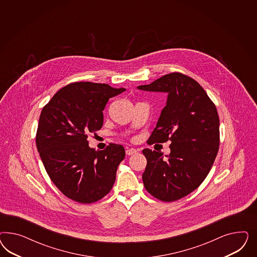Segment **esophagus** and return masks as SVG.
Returning <instances> with one entry per match:
<instances>
[{"mask_svg": "<svg viewBox=\"0 0 257 257\" xmlns=\"http://www.w3.org/2000/svg\"><path fill=\"white\" fill-rule=\"evenodd\" d=\"M125 153H126V155L127 156H133V155H136L137 153H138V151L136 150V149L134 148H126V150H125Z\"/></svg>", "mask_w": 257, "mask_h": 257, "instance_id": "esophagus-1", "label": "esophagus"}]
</instances>
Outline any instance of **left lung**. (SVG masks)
<instances>
[{
    "mask_svg": "<svg viewBox=\"0 0 257 257\" xmlns=\"http://www.w3.org/2000/svg\"><path fill=\"white\" fill-rule=\"evenodd\" d=\"M145 91L168 93L150 143L171 140V154L144 149L147 166L142 174L150 194L163 202H173L191 193L209 173L219 146L218 111L194 79L172 72L150 85Z\"/></svg>",
    "mask_w": 257,
    "mask_h": 257,
    "instance_id": "left-lung-1",
    "label": "left lung"
}]
</instances>
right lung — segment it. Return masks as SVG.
Wrapping results in <instances>:
<instances>
[{
    "label": "right lung",
    "mask_w": 257,
    "mask_h": 257,
    "mask_svg": "<svg viewBox=\"0 0 257 257\" xmlns=\"http://www.w3.org/2000/svg\"><path fill=\"white\" fill-rule=\"evenodd\" d=\"M126 89L76 82L64 86L43 107L36 143L49 177L71 200L97 202L116 180L124 148L111 143L102 151L88 146L87 135L100 130L109 99Z\"/></svg>",
    "instance_id": "1"
}]
</instances>
